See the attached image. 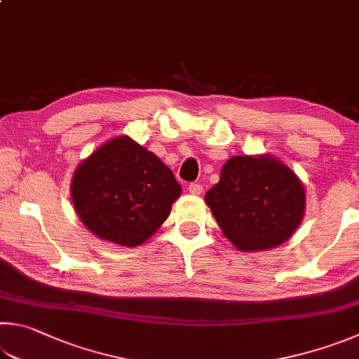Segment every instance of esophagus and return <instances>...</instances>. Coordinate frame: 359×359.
<instances>
[{"mask_svg": "<svg viewBox=\"0 0 359 359\" xmlns=\"http://www.w3.org/2000/svg\"><path fill=\"white\" fill-rule=\"evenodd\" d=\"M188 191L191 194H201L202 193V185L201 184H190L188 185Z\"/></svg>", "mask_w": 359, "mask_h": 359, "instance_id": "esophagus-1", "label": "esophagus"}]
</instances>
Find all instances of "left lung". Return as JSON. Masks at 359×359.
I'll use <instances>...</instances> for the list:
<instances>
[{"label": "left lung", "instance_id": "obj_1", "mask_svg": "<svg viewBox=\"0 0 359 359\" xmlns=\"http://www.w3.org/2000/svg\"><path fill=\"white\" fill-rule=\"evenodd\" d=\"M224 236L238 250H269L287 240L304 213V188L290 169L270 157H232L205 193Z\"/></svg>", "mask_w": 359, "mask_h": 359}]
</instances>
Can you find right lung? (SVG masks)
<instances>
[{
    "mask_svg": "<svg viewBox=\"0 0 359 359\" xmlns=\"http://www.w3.org/2000/svg\"><path fill=\"white\" fill-rule=\"evenodd\" d=\"M180 191L171 169L127 136L100 146L72 179V199L84 226L122 246L144 243Z\"/></svg>",
    "mask_w": 359,
    "mask_h": 359,
    "instance_id": "add662e5",
    "label": "right lung"
}]
</instances>
